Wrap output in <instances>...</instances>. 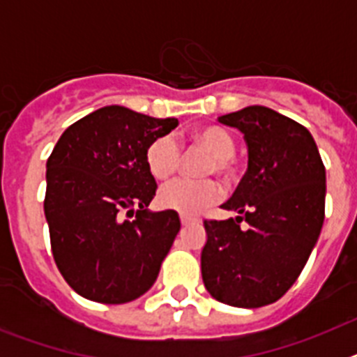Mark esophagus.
<instances>
[{
	"instance_id": "34e87169",
	"label": "esophagus",
	"mask_w": 357,
	"mask_h": 357,
	"mask_svg": "<svg viewBox=\"0 0 357 357\" xmlns=\"http://www.w3.org/2000/svg\"><path fill=\"white\" fill-rule=\"evenodd\" d=\"M181 223L185 227V225H191V223H195V220H193V218L184 216V214H182V216H181Z\"/></svg>"
}]
</instances>
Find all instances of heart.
Instances as JSON below:
<instances>
[{
    "label": "heart",
    "mask_w": 357,
    "mask_h": 357,
    "mask_svg": "<svg viewBox=\"0 0 357 357\" xmlns=\"http://www.w3.org/2000/svg\"><path fill=\"white\" fill-rule=\"evenodd\" d=\"M193 144L209 151L214 157L206 175H220L227 184L234 181L238 169L234 166L236 139L227 128L220 125H207L193 134ZM182 162V150L173 135H160L146 150V166L157 181H164L178 169ZM222 189L214 181H189L175 178L164 184L159 191L160 206L164 209L176 211L193 216L220 200Z\"/></svg>",
    "instance_id": "heart-1"
}]
</instances>
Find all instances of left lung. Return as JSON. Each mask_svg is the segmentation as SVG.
Instances as JSON below:
<instances>
[{
  "label": "left lung",
  "instance_id": "obj_1",
  "mask_svg": "<svg viewBox=\"0 0 357 357\" xmlns=\"http://www.w3.org/2000/svg\"><path fill=\"white\" fill-rule=\"evenodd\" d=\"M218 119L245 134L248 169L222 206L239 216L204 222L202 279L218 302L261 307L291 288L317 245L326 218V166L307 128L268 107Z\"/></svg>",
  "mask_w": 357,
  "mask_h": 357
}]
</instances>
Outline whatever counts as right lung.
<instances>
[{
  "label": "right lung",
  "mask_w": 357,
  "mask_h": 357,
  "mask_svg": "<svg viewBox=\"0 0 357 357\" xmlns=\"http://www.w3.org/2000/svg\"><path fill=\"white\" fill-rule=\"evenodd\" d=\"M176 125L110 105L56 141L46 162L44 214L56 268L84 298L125 304L155 282L181 220L175 211L146 209L157 191L146 150Z\"/></svg>",
  "instance_id": "obj_1"
}]
</instances>
